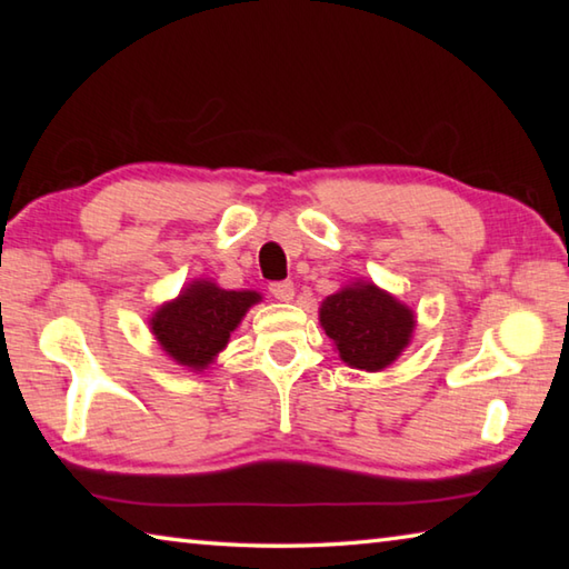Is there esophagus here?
Here are the masks:
<instances>
[{
    "instance_id": "esophagus-1",
    "label": "esophagus",
    "mask_w": 569,
    "mask_h": 569,
    "mask_svg": "<svg viewBox=\"0 0 569 569\" xmlns=\"http://www.w3.org/2000/svg\"><path fill=\"white\" fill-rule=\"evenodd\" d=\"M268 291H271V296L278 298V301H293L296 286H293V281H276L268 286Z\"/></svg>"
}]
</instances>
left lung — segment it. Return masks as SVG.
Returning <instances> with one entry per match:
<instances>
[{"mask_svg": "<svg viewBox=\"0 0 569 569\" xmlns=\"http://www.w3.org/2000/svg\"><path fill=\"white\" fill-rule=\"evenodd\" d=\"M323 331L351 369L381 371L407 349L413 311L369 281H356L326 298L319 311Z\"/></svg>", "mask_w": 569, "mask_h": 569, "instance_id": "8db88e82", "label": "left lung"}]
</instances>
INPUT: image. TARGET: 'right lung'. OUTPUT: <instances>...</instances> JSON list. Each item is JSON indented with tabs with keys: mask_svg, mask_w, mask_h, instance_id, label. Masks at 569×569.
<instances>
[{
	"mask_svg": "<svg viewBox=\"0 0 569 569\" xmlns=\"http://www.w3.org/2000/svg\"><path fill=\"white\" fill-rule=\"evenodd\" d=\"M258 301L261 293L226 291L200 278L152 313L150 331L172 361L190 371H203L226 349L230 333Z\"/></svg>",
	"mask_w": 569,
	"mask_h": 569,
	"instance_id": "1",
	"label": "right lung"
}]
</instances>
